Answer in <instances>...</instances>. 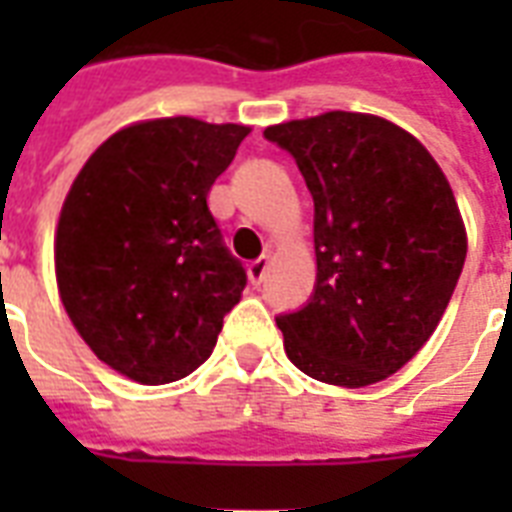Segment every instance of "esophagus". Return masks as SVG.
Wrapping results in <instances>:
<instances>
[{
    "instance_id": "1",
    "label": "esophagus",
    "mask_w": 512,
    "mask_h": 512,
    "mask_svg": "<svg viewBox=\"0 0 512 512\" xmlns=\"http://www.w3.org/2000/svg\"><path fill=\"white\" fill-rule=\"evenodd\" d=\"M268 265H271V260L268 257H257L255 263H249L247 268V276L252 284H260V281L265 279V273H268Z\"/></svg>"
}]
</instances>
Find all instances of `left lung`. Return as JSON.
Wrapping results in <instances>:
<instances>
[{"instance_id": "left-lung-1", "label": "left lung", "mask_w": 512, "mask_h": 512, "mask_svg": "<svg viewBox=\"0 0 512 512\" xmlns=\"http://www.w3.org/2000/svg\"><path fill=\"white\" fill-rule=\"evenodd\" d=\"M313 196L316 289L279 316L289 361L308 377L366 388L409 364L460 279L468 233L444 170L404 127L327 111L265 127Z\"/></svg>"}]
</instances>
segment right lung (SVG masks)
I'll use <instances>...</instances> for the list:
<instances>
[{
	"label": "right lung",
	"instance_id": "obj_1",
	"mask_svg": "<svg viewBox=\"0 0 512 512\" xmlns=\"http://www.w3.org/2000/svg\"><path fill=\"white\" fill-rule=\"evenodd\" d=\"M249 132L193 116L127 124L68 188L55 228L60 303L127 380L191 374L241 300L247 273L223 247L207 196Z\"/></svg>",
	"mask_w": 512,
	"mask_h": 512
}]
</instances>
